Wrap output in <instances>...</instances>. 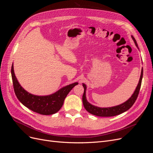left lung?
<instances>
[{"label":"left lung","instance_id":"obj_1","mask_svg":"<svg viewBox=\"0 0 153 153\" xmlns=\"http://www.w3.org/2000/svg\"><path fill=\"white\" fill-rule=\"evenodd\" d=\"M132 38L134 41V42L135 43V45L138 47L137 43L135 39L134 38L133 36H132ZM142 76H143V69H142L141 75H140L139 82H138V84L136 88L135 92H134V93L133 94V95L131 96L130 98H129L128 101H126V102H124L121 105L113 106V107H110V108L97 107V106L92 105L88 102L85 97L86 85L83 84V87L84 88V94H83V96H82V101H83V104H84L85 108L86 109V110L88 112H89L92 115H96V116H100V117H112L126 112V111H127L131 107V106L133 105V104L135 103L136 100L137 99V97H138V93H139L140 89L141 87Z\"/></svg>","mask_w":153,"mask_h":153}]
</instances>
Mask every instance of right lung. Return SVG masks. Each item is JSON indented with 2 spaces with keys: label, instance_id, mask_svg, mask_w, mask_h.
<instances>
[{
  "label": "right lung",
  "instance_id": "add662e5",
  "mask_svg": "<svg viewBox=\"0 0 153 153\" xmlns=\"http://www.w3.org/2000/svg\"><path fill=\"white\" fill-rule=\"evenodd\" d=\"M11 76L14 91L18 100L33 112L42 115H52L57 112L62 107L64 99L69 92L78 84V82L73 83L62 88L53 94L39 96L31 94L23 89L15 75L13 64L11 66Z\"/></svg>",
  "mask_w": 153,
  "mask_h": 153
}]
</instances>
